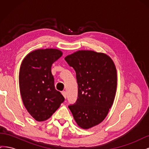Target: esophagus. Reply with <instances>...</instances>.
Instances as JSON below:
<instances>
[{"label":"esophagus","mask_w":149,"mask_h":149,"mask_svg":"<svg viewBox=\"0 0 149 149\" xmlns=\"http://www.w3.org/2000/svg\"><path fill=\"white\" fill-rule=\"evenodd\" d=\"M62 94H63V96H64V97L66 99V97H67V93H66V91H63L62 92Z\"/></svg>","instance_id":"34e87169"}]
</instances>
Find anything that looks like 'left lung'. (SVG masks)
Returning a JSON list of instances; mask_svg holds the SVG:
<instances>
[{"mask_svg": "<svg viewBox=\"0 0 149 149\" xmlns=\"http://www.w3.org/2000/svg\"><path fill=\"white\" fill-rule=\"evenodd\" d=\"M65 60L76 71L78 99L68 106L76 123L91 128L106 118L116 96L117 71L111 58L102 53L79 50Z\"/></svg>", "mask_w": 149, "mask_h": 149, "instance_id": "8db88e82", "label": "left lung"}]
</instances>
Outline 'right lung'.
Returning a JSON list of instances; mask_svg holds the SVG:
<instances>
[{
    "mask_svg": "<svg viewBox=\"0 0 149 149\" xmlns=\"http://www.w3.org/2000/svg\"><path fill=\"white\" fill-rule=\"evenodd\" d=\"M57 49H39L29 53L20 66L21 96L29 114L37 121L49 119L65 98L55 89L51 68L62 56Z\"/></svg>",
    "mask_w": 149,
    "mask_h": 149,
    "instance_id": "obj_1",
    "label": "right lung"
}]
</instances>
